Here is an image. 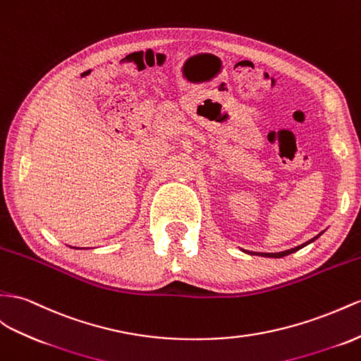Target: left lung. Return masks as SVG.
<instances>
[{
	"instance_id": "left-lung-1",
	"label": "left lung",
	"mask_w": 361,
	"mask_h": 361,
	"mask_svg": "<svg viewBox=\"0 0 361 361\" xmlns=\"http://www.w3.org/2000/svg\"><path fill=\"white\" fill-rule=\"evenodd\" d=\"M323 233V232H322ZM322 233H319L317 236H314L312 239H310L308 243H305V244H300V245H298V247H294V248H290V250H285V252H279V253H250V252H245V253H250V255H256V256H264V257H283V256H288V255H291V253H294V252H298V250H300V248H303L305 245H308V244H311L312 241H316V239L322 235Z\"/></svg>"
}]
</instances>
